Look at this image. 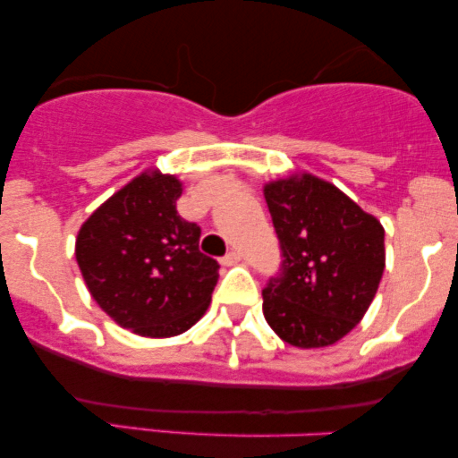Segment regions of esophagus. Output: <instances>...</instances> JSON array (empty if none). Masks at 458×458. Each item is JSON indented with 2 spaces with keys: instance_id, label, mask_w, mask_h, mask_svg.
<instances>
[{
  "instance_id": "obj_1",
  "label": "esophagus",
  "mask_w": 458,
  "mask_h": 458,
  "mask_svg": "<svg viewBox=\"0 0 458 458\" xmlns=\"http://www.w3.org/2000/svg\"><path fill=\"white\" fill-rule=\"evenodd\" d=\"M239 260H241V251L233 250V251H228V254L224 256L222 265H224V267H233V265H236V262H239Z\"/></svg>"
}]
</instances>
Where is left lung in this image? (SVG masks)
Returning <instances> with one entry per match:
<instances>
[{
	"instance_id": "left-lung-1",
	"label": "left lung",
	"mask_w": 458,
	"mask_h": 458,
	"mask_svg": "<svg viewBox=\"0 0 458 458\" xmlns=\"http://www.w3.org/2000/svg\"><path fill=\"white\" fill-rule=\"evenodd\" d=\"M282 267L262 312L284 343L320 349L364 318L386 269V230L346 193L299 172L265 185Z\"/></svg>"
}]
</instances>
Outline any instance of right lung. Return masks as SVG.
Segmentation results:
<instances>
[{
    "instance_id": "1",
    "label": "right lung",
    "mask_w": 458,
    "mask_h": 458,
    "mask_svg": "<svg viewBox=\"0 0 458 458\" xmlns=\"http://www.w3.org/2000/svg\"><path fill=\"white\" fill-rule=\"evenodd\" d=\"M182 182L146 170L79 228L75 259L98 308L144 338H172L211 303L217 260L199 251V225L176 211Z\"/></svg>"
}]
</instances>
